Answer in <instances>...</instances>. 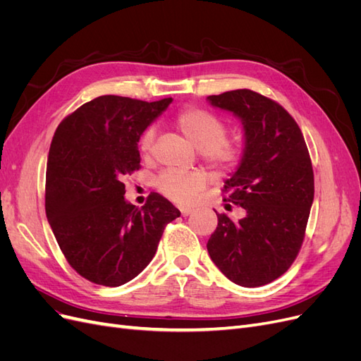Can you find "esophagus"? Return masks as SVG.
Masks as SVG:
<instances>
[{"instance_id": "34e87169", "label": "esophagus", "mask_w": 361, "mask_h": 361, "mask_svg": "<svg viewBox=\"0 0 361 361\" xmlns=\"http://www.w3.org/2000/svg\"><path fill=\"white\" fill-rule=\"evenodd\" d=\"M179 211H180V214H182L183 216H188L190 214H192L191 207H185V206H179Z\"/></svg>"}]
</instances>
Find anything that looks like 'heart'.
Returning <instances> with one entry per match:
<instances>
[{"instance_id": "heart-1", "label": "heart", "mask_w": 361, "mask_h": 361, "mask_svg": "<svg viewBox=\"0 0 361 361\" xmlns=\"http://www.w3.org/2000/svg\"><path fill=\"white\" fill-rule=\"evenodd\" d=\"M176 126L190 143L202 152L203 159L218 171L232 170L243 157V146L235 140H227V126L224 120L202 108H190L178 114ZM157 130L149 126L141 134L138 149L143 157H150L154 149ZM209 178L203 171L183 173L179 170H166L157 179V188L167 199L190 204L197 194L206 188Z\"/></svg>"}]
</instances>
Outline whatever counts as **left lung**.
I'll list each match as a JSON object with an SVG mask.
<instances>
[{
    "mask_svg": "<svg viewBox=\"0 0 361 361\" xmlns=\"http://www.w3.org/2000/svg\"><path fill=\"white\" fill-rule=\"evenodd\" d=\"M206 99L243 123V157L224 191L245 211L239 221L216 214L207 253L236 285L264 286L285 274L302 244L314 195L309 150L292 116L265 96L243 89Z\"/></svg>",
    "mask_w": 361,
    "mask_h": 361,
    "instance_id": "obj_1",
    "label": "left lung"
}]
</instances>
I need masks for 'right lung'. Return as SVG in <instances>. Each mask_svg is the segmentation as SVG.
<instances>
[{"label": "right lung", "instance_id": "right-lung-1", "mask_svg": "<svg viewBox=\"0 0 361 361\" xmlns=\"http://www.w3.org/2000/svg\"><path fill=\"white\" fill-rule=\"evenodd\" d=\"M171 97L145 102L105 94L59 125L47 164L48 223L71 267L116 288L154 259L166 226L180 215L154 192L138 209L125 199L126 174L141 169L138 141Z\"/></svg>", "mask_w": 361, "mask_h": 361}]
</instances>
